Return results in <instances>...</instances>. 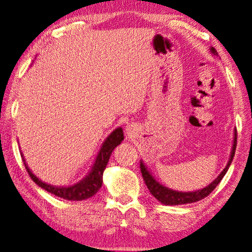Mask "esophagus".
Instances as JSON below:
<instances>
[{
  "label": "esophagus",
  "instance_id": "34e87169",
  "mask_svg": "<svg viewBox=\"0 0 252 252\" xmlns=\"http://www.w3.org/2000/svg\"><path fill=\"white\" fill-rule=\"evenodd\" d=\"M135 126H132V124H128V126H126V131L128 133V136H132L133 133H135Z\"/></svg>",
  "mask_w": 252,
  "mask_h": 252
}]
</instances>
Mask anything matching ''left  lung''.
<instances>
[{"label":"left lung","instance_id":"obj_1","mask_svg":"<svg viewBox=\"0 0 252 252\" xmlns=\"http://www.w3.org/2000/svg\"><path fill=\"white\" fill-rule=\"evenodd\" d=\"M211 53H212L213 55H218L217 50L214 49L213 47H211ZM235 149H236V131L234 133V143H233V147H231L230 158L229 160H228L227 166L224 167V169L219 174V176H218L213 182H211L209 186L203 188V189H199L196 191L183 192V191H176L162 186L160 182H158L156 177L152 175V173L147 169V167L144 165L143 161H140V172H142L143 179L145 181L147 189H149L150 192L156 197V199L159 200V202L161 204H163V205H182V204L194 203V202H198L200 199L205 198V197L209 196V194L216 189L218 184L220 183V181L222 180L224 174L227 173L228 168H229L231 161H233L234 154H235Z\"/></svg>","mask_w":252,"mask_h":252}]
</instances>
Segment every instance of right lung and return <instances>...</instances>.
Listing matches in <instances>:
<instances>
[{
	"label": "right lung",
	"instance_id": "1",
	"mask_svg": "<svg viewBox=\"0 0 252 252\" xmlns=\"http://www.w3.org/2000/svg\"><path fill=\"white\" fill-rule=\"evenodd\" d=\"M123 139V130L119 126V128L114 130V131L105 139V142L102 143L101 149H100L98 156L95 158L94 163H93L92 168L89 172V174H87L82 181H79L78 183L70 187H56L46 182H42L41 180H39L38 177L31 172V169H30L28 165H26L23 153H21V156L23 158V160H24V165L26 167L29 175L31 176V179L34 181L39 187H41L42 189H45L50 193L55 194V196L61 197L63 199L84 200L94 196V194L100 190V188L102 186L103 170H105L107 163H108L110 154H112L114 149H115L117 145H120Z\"/></svg>",
	"mask_w": 252,
	"mask_h": 252
}]
</instances>
